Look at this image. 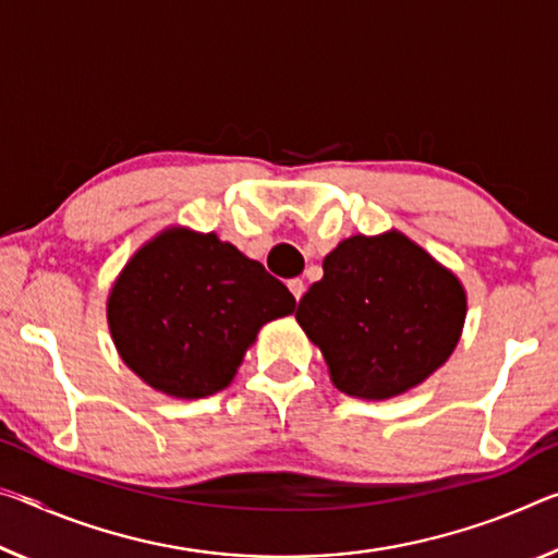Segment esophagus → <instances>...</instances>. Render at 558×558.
<instances>
[{"label":"esophagus","instance_id":"obj_1","mask_svg":"<svg viewBox=\"0 0 558 558\" xmlns=\"http://www.w3.org/2000/svg\"><path fill=\"white\" fill-rule=\"evenodd\" d=\"M288 288H290V293H293L295 300H300V298H303V293H305V282L300 280V278L288 280Z\"/></svg>","mask_w":558,"mask_h":558}]
</instances>
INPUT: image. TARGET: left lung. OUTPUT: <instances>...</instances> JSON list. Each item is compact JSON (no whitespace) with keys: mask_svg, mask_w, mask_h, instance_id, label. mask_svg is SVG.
<instances>
[{"mask_svg":"<svg viewBox=\"0 0 558 558\" xmlns=\"http://www.w3.org/2000/svg\"><path fill=\"white\" fill-rule=\"evenodd\" d=\"M323 270L295 320L340 392L387 400L452 355L466 317L462 282L400 231L344 238Z\"/></svg>","mask_w":558,"mask_h":558,"instance_id":"8db88e82","label":"left lung"}]
</instances>
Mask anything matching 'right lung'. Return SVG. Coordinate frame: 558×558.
<instances>
[{
    "instance_id": "right-lung-1",
    "label": "right lung",
    "mask_w": 558,
    "mask_h": 558,
    "mask_svg": "<svg viewBox=\"0 0 558 558\" xmlns=\"http://www.w3.org/2000/svg\"><path fill=\"white\" fill-rule=\"evenodd\" d=\"M295 298L216 233L166 228L113 282L106 317L121 360L154 390L198 400L231 385L258 330Z\"/></svg>"
}]
</instances>
